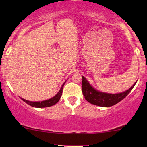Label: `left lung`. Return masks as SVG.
<instances>
[{"instance_id": "left-lung-1", "label": "left lung", "mask_w": 147, "mask_h": 147, "mask_svg": "<svg viewBox=\"0 0 147 147\" xmlns=\"http://www.w3.org/2000/svg\"><path fill=\"white\" fill-rule=\"evenodd\" d=\"M135 84L130 89L122 93L116 94H106L94 89L86 78L82 76V88L84 98L88 102L102 107H109L123 100L130 93Z\"/></svg>"}]
</instances>
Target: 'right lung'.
Here are the masks:
<instances>
[{
	"label": "right lung",
	"mask_w": 147,
	"mask_h": 147,
	"mask_svg": "<svg viewBox=\"0 0 147 147\" xmlns=\"http://www.w3.org/2000/svg\"><path fill=\"white\" fill-rule=\"evenodd\" d=\"M65 82H64L62 85L61 89H60L59 92L56 94V95L53 97L51 99L47 100H45V101L43 102H29L27 101V100H25L21 98L22 100H23L24 102H26V103L29 104V105L33 106V107H36V108H45V107H49V106H51L55 104L56 103H57L59 102V100H60V98L62 95V92H63V88L64 84H65Z\"/></svg>",
	"instance_id": "obj_1"
}]
</instances>
